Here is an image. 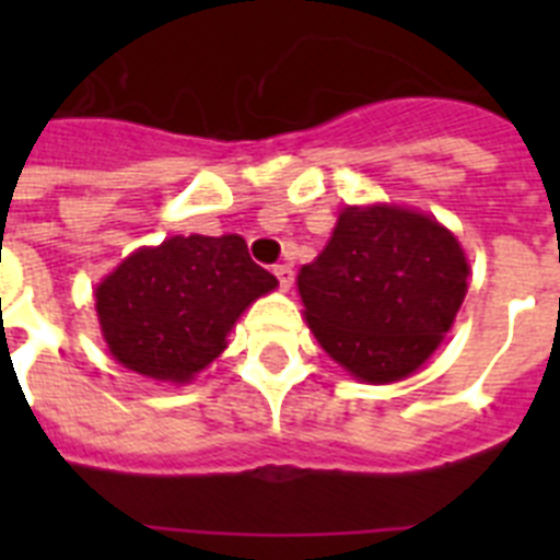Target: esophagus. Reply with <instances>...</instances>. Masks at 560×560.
Listing matches in <instances>:
<instances>
[{
	"label": "esophagus",
	"mask_w": 560,
	"mask_h": 560,
	"mask_svg": "<svg viewBox=\"0 0 560 560\" xmlns=\"http://www.w3.org/2000/svg\"><path fill=\"white\" fill-rule=\"evenodd\" d=\"M275 277L283 291H289L291 283H294V271H291V266H275Z\"/></svg>",
	"instance_id": "34e87169"
}]
</instances>
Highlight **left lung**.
I'll return each mask as SVG.
<instances>
[{
    "mask_svg": "<svg viewBox=\"0 0 560 560\" xmlns=\"http://www.w3.org/2000/svg\"><path fill=\"white\" fill-rule=\"evenodd\" d=\"M457 237L398 207H348L334 237L303 266L305 319L330 359L387 384L418 370L452 328L468 289Z\"/></svg>",
    "mask_w": 560,
    "mask_h": 560,
    "instance_id": "left-lung-1",
    "label": "left lung"
}]
</instances>
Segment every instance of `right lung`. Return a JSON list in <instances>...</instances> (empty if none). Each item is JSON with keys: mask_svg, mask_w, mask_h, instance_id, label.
Here are the masks:
<instances>
[{"mask_svg": "<svg viewBox=\"0 0 560 560\" xmlns=\"http://www.w3.org/2000/svg\"><path fill=\"white\" fill-rule=\"evenodd\" d=\"M277 285L237 235L171 237L133 252L97 285L112 355L160 381H187L226 348L241 311Z\"/></svg>", "mask_w": 560, "mask_h": 560, "instance_id": "add662e5", "label": "right lung"}]
</instances>
